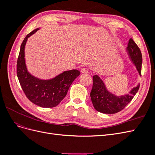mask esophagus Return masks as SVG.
Masks as SVG:
<instances>
[{"mask_svg": "<svg viewBox=\"0 0 155 155\" xmlns=\"http://www.w3.org/2000/svg\"><path fill=\"white\" fill-rule=\"evenodd\" d=\"M81 72L83 74H87L88 72V70L87 68H82L81 70Z\"/></svg>", "mask_w": 155, "mask_h": 155, "instance_id": "34e87169", "label": "esophagus"}]
</instances>
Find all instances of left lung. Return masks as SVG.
<instances>
[{
	"label": "left lung",
	"instance_id": "1",
	"mask_svg": "<svg viewBox=\"0 0 155 155\" xmlns=\"http://www.w3.org/2000/svg\"><path fill=\"white\" fill-rule=\"evenodd\" d=\"M129 59L135 65L137 70L141 76L142 56L141 51L133 39H130L126 48ZM140 84L133 88L129 94L116 96L107 88L102 79L97 75L93 76V85L91 92V98L94 109L104 114H115L123 110L133 100L137 93Z\"/></svg>",
	"mask_w": 155,
	"mask_h": 155
}]
</instances>
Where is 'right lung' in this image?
I'll use <instances>...</instances> for the list:
<instances>
[{"mask_svg":"<svg viewBox=\"0 0 155 155\" xmlns=\"http://www.w3.org/2000/svg\"><path fill=\"white\" fill-rule=\"evenodd\" d=\"M39 30L28 34L21 46L17 64V74L25 95L33 104L44 108L57 106L66 96L68 88L79 74L78 70L64 71L50 79H41L28 72L25 61V45L28 37Z\"/></svg>","mask_w":155,"mask_h":155,"instance_id":"add662e5","label":"right lung"}]
</instances>
